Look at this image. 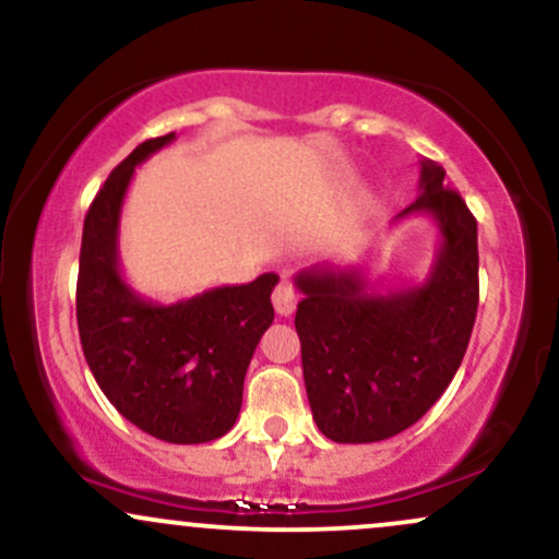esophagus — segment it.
<instances>
[{
    "label": "esophagus",
    "mask_w": 559,
    "mask_h": 559,
    "mask_svg": "<svg viewBox=\"0 0 559 559\" xmlns=\"http://www.w3.org/2000/svg\"><path fill=\"white\" fill-rule=\"evenodd\" d=\"M297 301H299V297H297V292L292 288V284L275 286L273 307H275V312H278V316H284V318L292 316V312L297 310Z\"/></svg>",
    "instance_id": "obj_1"
}]
</instances>
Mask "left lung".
I'll return each mask as SVG.
<instances>
[{
	"label": "left lung",
	"mask_w": 559,
	"mask_h": 559,
	"mask_svg": "<svg viewBox=\"0 0 559 559\" xmlns=\"http://www.w3.org/2000/svg\"><path fill=\"white\" fill-rule=\"evenodd\" d=\"M444 168L420 159L418 199L394 221L428 215L439 228L423 284L370 286L362 265L294 275L305 294L297 325L312 420L338 444H370L418 423L444 394L478 310V226Z\"/></svg>",
	"instance_id": "8db88e82"
}]
</instances>
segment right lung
<instances>
[{"label": "right lung", "instance_id": "obj_1", "mask_svg": "<svg viewBox=\"0 0 559 559\" xmlns=\"http://www.w3.org/2000/svg\"><path fill=\"white\" fill-rule=\"evenodd\" d=\"M176 133L139 144L110 173L83 221L75 316L88 368L126 420L170 444L226 436L241 409L243 376L273 323L278 275L217 286L191 299H144L120 273V213L136 165Z\"/></svg>", "mask_w": 559, "mask_h": 559}]
</instances>
